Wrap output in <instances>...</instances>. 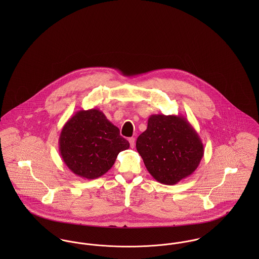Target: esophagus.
Segmentation results:
<instances>
[{
  "mask_svg": "<svg viewBox=\"0 0 259 259\" xmlns=\"http://www.w3.org/2000/svg\"><path fill=\"white\" fill-rule=\"evenodd\" d=\"M128 142H130L131 148H135V145H136V139H135V138H130V139H128Z\"/></svg>",
  "mask_w": 259,
  "mask_h": 259,
  "instance_id": "esophagus-1",
  "label": "esophagus"
}]
</instances>
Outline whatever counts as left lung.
<instances>
[{"mask_svg":"<svg viewBox=\"0 0 259 259\" xmlns=\"http://www.w3.org/2000/svg\"><path fill=\"white\" fill-rule=\"evenodd\" d=\"M137 149L151 177L167 185L192 175L204 153L198 134L182 115L151 114Z\"/></svg>","mask_w":259,"mask_h":259,"instance_id":"left-lung-1","label":"left lung"}]
</instances>
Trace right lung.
I'll list each match as a JSON object with an SVG mask.
<instances>
[{"instance_id":"right-lung-1","label":"right lung","mask_w":259,"mask_h":259,"mask_svg":"<svg viewBox=\"0 0 259 259\" xmlns=\"http://www.w3.org/2000/svg\"><path fill=\"white\" fill-rule=\"evenodd\" d=\"M130 148L119 130L98 109L76 111L65 123L59 139V151L75 176L95 180L113 165L117 154Z\"/></svg>"}]
</instances>
